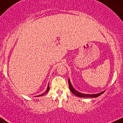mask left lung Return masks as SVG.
Instances as JSON below:
<instances>
[{"label": "left lung", "instance_id": "left-lung-1", "mask_svg": "<svg viewBox=\"0 0 123 123\" xmlns=\"http://www.w3.org/2000/svg\"><path fill=\"white\" fill-rule=\"evenodd\" d=\"M68 85H69V89L70 90V91H71L74 94H75V96H78V97H98V96H100L102 94H103L104 92V91H103L100 92V93L95 94H86L81 93V92H79L77 91H76L74 89V87H73L69 79H68Z\"/></svg>", "mask_w": 123, "mask_h": 123}]
</instances>
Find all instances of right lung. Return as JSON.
<instances>
[{
    "label": "right lung",
    "instance_id": "right-lung-1",
    "mask_svg": "<svg viewBox=\"0 0 123 123\" xmlns=\"http://www.w3.org/2000/svg\"><path fill=\"white\" fill-rule=\"evenodd\" d=\"M49 85H48V88H47V89H46V91L45 92H43V94H40V95H38V96H37V97H38V96H43L44 94H46V92H48V91H49Z\"/></svg>",
    "mask_w": 123,
    "mask_h": 123
}]
</instances>
